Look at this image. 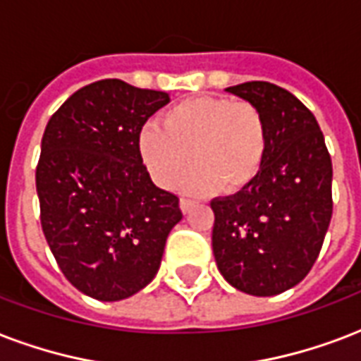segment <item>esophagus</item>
Here are the masks:
<instances>
[{
    "label": "esophagus",
    "mask_w": 361,
    "mask_h": 361,
    "mask_svg": "<svg viewBox=\"0 0 361 361\" xmlns=\"http://www.w3.org/2000/svg\"><path fill=\"white\" fill-rule=\"evenodd\" d=\"M195 204H197L195 200H189V199H181L180 200V208H181V212H183V214H189V212H191V208H195Z\"/></svg>",
    "instance_id": "esophagus-1"
}]
</instances>
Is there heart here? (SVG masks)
I'll return each instance as SVG.
<instances>
[{
    "instance_id": "1",
    "label": "heart",
    "mask_w": 361,
    "mask_h": 361,
    "mask_svg": "<svg viewBox=\"0 0 361 361\" xmlns=\"http://www.w3.org/2000/svg\"><path fill=\"white\" fill-rule=\"evenodd\" d=\"M269 147L265 117L246 100L200 96L180 102L162 115L161 125L147 123L137 151L151 180L170 189L189 166L183 191L210 195L219 189L238 192L259 176Z\"/></svg>"
}]
</instances>
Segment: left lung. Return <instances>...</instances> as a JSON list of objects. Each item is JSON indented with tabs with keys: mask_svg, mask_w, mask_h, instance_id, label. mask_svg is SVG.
I'll use <instances>...</instances> for the list:
<instances>
[{
	"mask_svg": "<svg viewBox=\"0 0 361 361\" xmlns=\"http://www.w3.org/2000/svg\"><path fill=\"white\" fill-rule=\"evenodd\" d=\"M225 90L259 107L269 147L252 185L210 202L214 257L236 290L279 295L320 254L334 214L331 157L314 115L286 89L250 81Z\"/></svg>",
	"mask_w": 361,
	"mask_h": 361,
	"instance_id": "obj_1",
	"label": "left lung"
}]
</instances>
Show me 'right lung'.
<instances>
[{"label": "right lung", "mask_w": 361, "mask_h": 361, "mask_svg": "<svg viewBox=\"0 0 361 361\" xmlns=\"http://www.w3.org/2000/svg\"><path fill=\"white\" fill-rule=\"evenodd\" d=\"M169 102V92L102 79L47 123L35 170L43 235L66 279L98 301L144 290L183 217L137 151L145 121Z\"/></svg>", "instance_id": "right-lung-1"}]
</instances>
